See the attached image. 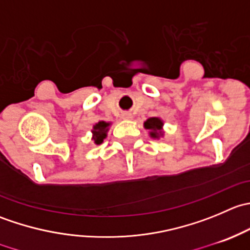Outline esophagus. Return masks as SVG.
Returning <instances> with one entry per match:
<instances>
[{"label": "esophagus", "instance_id": "esophagus-1", "mask_svg": "<svg viewBox=\"0 0 250 250\" xmlns=\"http://www.w3.org/2000/svg\"><path fill=\"white\" fill-rule=\"evenodd\" d=\"M132 118H133L132 113H129V112L123 113V120H132Z\"/></svg>", "mask_w": 250, "mask_h": 250}]
</instances>
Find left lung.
Returning <instances> with one entry per match:
<instances>
[{"mask_svg": "<svg viewBox=\"0 0 250 250\" xmlns=\"http://www.w3.org/2000/svg\"><path fill=\"white\" fill-rule=\"evenodd\" d=\"M165 122L161 117H150L144 122V128L148 130V135L152 139H162L165 138V130H163Z\"/></svg>", "mask_w": 250, "mask_h": 250, "instance_id": "8db88e82", "label": "left lung"}]
</instances>
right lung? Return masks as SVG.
I'll list each match as a JSON object with an SVG mask.
<instances>
[{
    "mask_svg": "<svg viewBox=\"0 0 250 250\" xmlns=\"http://www.w3.org/2000/svg\"><path fill=\"white\" fill-rule=\"evenodd\" d=\"M112 125L111 122H106V121H99L95 123L92 128V140L95 145H100V144L106 139L107 132L110 129V125Z\"/></svg>",
    "mask_w": 250,
    "mask_h": 250,
    "instance_id": "obj_1",
    "label": "right lung"
}]
</instances>
